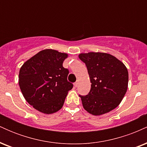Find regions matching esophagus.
<instances>
[{
    "label": "esophagus",
    "instance_id": "obj_1",
    "mask_svg": "<svg viewBox=\"0 0 147 147\" xmlns=\"http://www.w3.org/2000/svg\"><path fill=\"white\" fill-rule=\"evenodd\" d=\"M78 85H79V82H78V81H77V82H76L75 83H74V86H75V87H76V88L78 86Z\"/></svg>",
    "mask_w": 147,
    "mask_h": 147
}]
</instances>
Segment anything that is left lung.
Segmentation results:
<instances>
[{
  "label": "left lung",
  "mask_w": 147,
  "mask_h": 147,
  "mask_svg": "<svg viewBox=\"0 0 147 147\" xmlns=\"http://www.w3.org/2000/svg\"><path fill=\"white\" fill-rule=\"evenodd\" d=\"M79 58L86 65L92 84L88 95H79L84 109L93 115L113 110L127 90L129 73L125 65L104 52L82 53Z\"/></svg>",
  "instance_id": "left-lung-1"
}]
</instances>
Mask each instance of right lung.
Wrapping results in <instances>:
<instances>
[{
    "instance_id": "right-lung-1",
    "label": "right lung",
    "mask_w": 147,
    "mask_h": 147,
    "mask_svg": "<svg viewBox=\"0 0 147 147\" xmlns=\"http://www.w3.org/2000/svg\"><path fill=\"white\" fill-rule=\"evenodd\" d=\"M68 57L52 49L41 50L25 61L19 71L18 84L27 101L37 111L52 114L63 106L69 90L68 69L63 67Z\"/></svg>"
}]
</instances>
